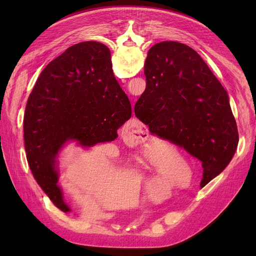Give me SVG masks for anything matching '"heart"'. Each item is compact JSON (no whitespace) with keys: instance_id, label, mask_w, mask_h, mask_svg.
I'll return each mask as SVG.
<instances>
[{"instance_id":"heart-1","label":"heart","mask_w":256,"mask_h":256,"mask_svg":"<svg viewBox=\"0 0 256 256\" xmlns=\"http://www.w3.org/2000/svg\"><path fill=\"white\" fill-rule=\"evenodd\" d=\"M147 158H148L150 167L156 172V176L152 178L147 184L150 194L154 196L158 194L160 176H162L163 172L164 174L162 176V184L171 186H176L180 184V178L184 173L190 174L192 176L191 170L188 164L182 160L178 161V160L180 159V156L168 145H163L160 154H156L150 150L147 154Z\"/></svg>"}]
</instances>
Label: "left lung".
<instances>
[{
  "mask_svg": "<svg viewBox=\"0 0 256 256\" xmlns=\"http://www.w3.org/2000/svg\"><path fill=\"white\" fill-rule=\"evenodd\" d=\"M144 74L135 115L150 132L202 162L204 186L230 163L238 143L226 90L192 48L176 42L150 48Z\"/></svg>",
  "mask_w": 256,
  "mask_h": 256,
  "instance_id": "8db88e82",
  "label": "left lung"
}]
</instances>
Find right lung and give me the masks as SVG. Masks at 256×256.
<instances>
[{
	"instance_id": "right-lung-1",
	"label": "right lung",
	"mask_w": 256,
	"mask_h": 256,
	"mask_svg": "<svg viewBox=\"0 0 256 256\" xmlns=\"http://www.w3.org/2000/svg\"><path fill=\"white\" fill-rule=\"evenodd\" d=\"M130 116L104 44H76L48 64L26 102L24 141L33 176L55 206L70 212L57 184L62 146L70 140L83 147L113 141Z\"/></svg>"
}]
</instances>
